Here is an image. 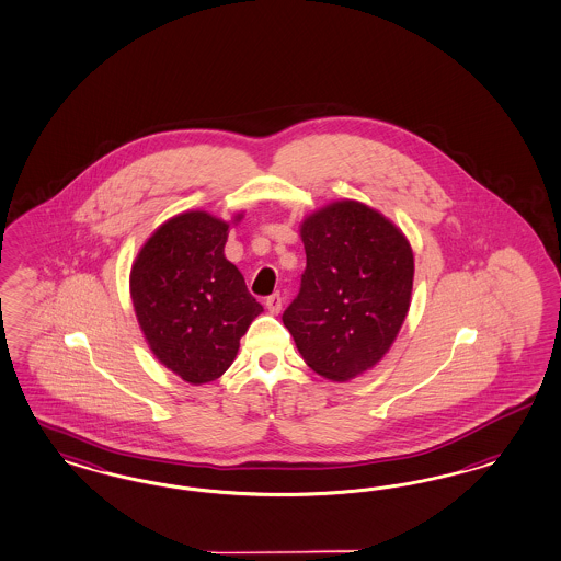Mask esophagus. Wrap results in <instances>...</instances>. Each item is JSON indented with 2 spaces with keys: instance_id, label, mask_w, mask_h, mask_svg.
<instances>
[{
  "instance_id": "1",
  "label": "esophagus",
  "mask_w": 561,
  "mask_h": 561,
  "mask_svg": "<svg viewBox=\"0 0 561 561\" xmlns=\"http://www.w3.org/2000/svg\"><path fill=\"white\" fill-rule=\"evenodd\" d=\"M266 308L271 313H278L280 308H283V297H280V293H272L266 297Z\"/></svg>"
}]
</instances>
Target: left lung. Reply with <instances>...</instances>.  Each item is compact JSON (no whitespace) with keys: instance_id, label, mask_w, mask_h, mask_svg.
<instances>
[{"instance_id":"8db88e82","label":"left lung","mask_w":561,"mask_h":561,"mask_svg":"<svg viewBox=\"0 0 561 561\" xmlns=\"http://www.w3.org/2000/svg\"><path fill=\"white\" fill-rule=\"evenodd\" d=\"M306 271L283 313L313 373L345 382L393 345L414 285V253L380 211L343 199L301 225Z\"/></svg>"}]
</instances>
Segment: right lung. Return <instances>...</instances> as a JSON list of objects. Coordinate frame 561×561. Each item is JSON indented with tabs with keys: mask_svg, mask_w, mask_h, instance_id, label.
<instances>
[{
	"mask_svg": "<svg viewBox=\"0 0 561 561\" xmlns=\"http://www.w3.org/2000/svg\"><path fill=\"white\" fill-rule=\"evenodd\" d=\"M243 214L234 216L239 222ZM229 225L185 211L156 230L130 271V297L153 355L191 385L229 370L262 306L225 257Z\"/></svg>",
	"mask_w": 561,
	"mask_h": 561,
	"instance_id": "add662e5",
	"label": "right lung"
}]
</instances>
